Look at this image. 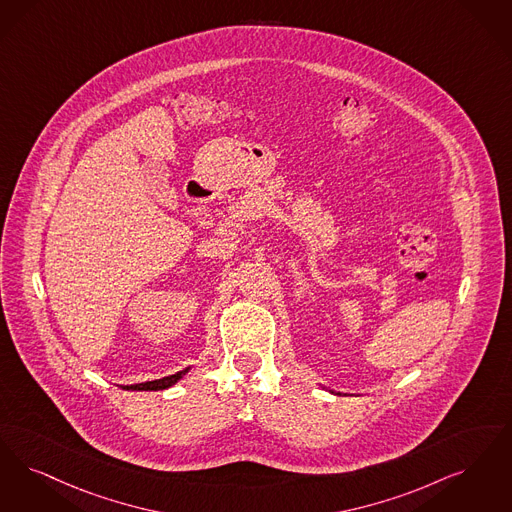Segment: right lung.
Listing matches in <instances>:
<instances>
[{
	"instance_id": "right-lung-1",
	"label": "right lung",
	"mask_w": 512,
	"mask_h": 512,
	"mask_svg": "<svg viewBox=\"0 0 512 512\" xmlns=\"http://www.w3.org/2000/svg\"><path fill=\"white\" fill-rule=\"evenodd\" d=\"M188 369H183V371H177L175 375H169V377H164V379H156V381H146V383H139V385H127V387H123V389L127 390H164L169 389V387H173L179 379H183V375L188 373Z\"/></svg>"
}]
</instances>
